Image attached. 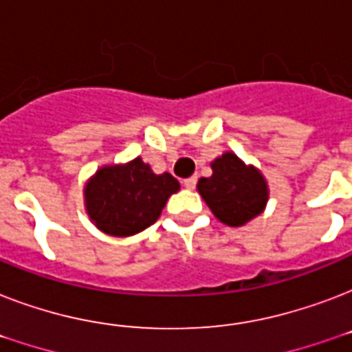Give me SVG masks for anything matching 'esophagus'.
<instances>
[{"label": "esophagus", "instance_id": "34e87169", "mask_svg": "<svg viewBox=\"0 0 352 352\" xmlns=\"http://www.w3.org/2000/svg\"><path fill=\"white\" fill-rule=\"evenodd\" d=\"M195 184H197V177L195 175L190 177V179H184V186H186L188 190H193V188H195Z\"/></svg>", "mask_w": 352, "mask_h": 352}]
</instances>
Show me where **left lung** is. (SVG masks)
Returning <instances> with one entry per match:
<instances>
[{
  "label": "left lung",
  "instance_id": "1",
  "mask_svg": "<svg viewBox=\"0 0 352 352\" xmlns=\"http://www.w3.org/2000/svg\"><path fill=\"white\" fill-rule=\"evenodd\" d=\"M212 175L197 182L199 195L226 226H245L263 214L268 203V182L256 166L245 164L232 151L212 160Z\"/></svg>",
  "mask_w": 352,
  "mask_h": 352
}]
</instances>
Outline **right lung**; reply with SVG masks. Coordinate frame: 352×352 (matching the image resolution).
Returning a JSON list of instances; mask_svg holds the SVG:
<instances>
[{"mask_svg": "<svg viewBox=\"0 0 352 352\" xmlns=\"http://www.w3.org/2000/svg\"><path fill=\"white\" fill-rule=\"evenodd\" d=\"M179 190L175 177L157 175L140 157L124 164H106L85 182V214L104 234L129 237L153 225Z\"/></svg>", "mask_w": 352, "mask_h": 352, "instance_id": "right-lung-1", "label": "right lung"}]
</instances>
